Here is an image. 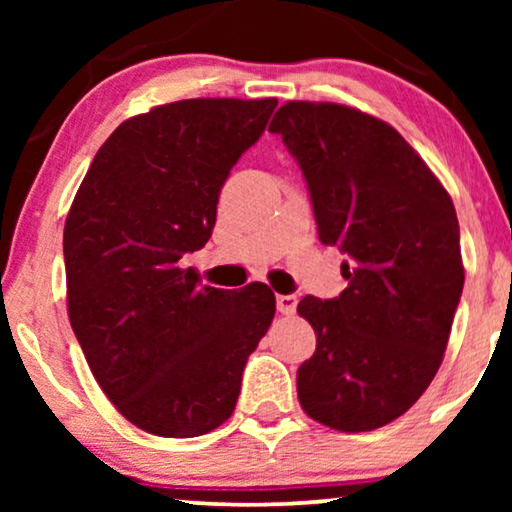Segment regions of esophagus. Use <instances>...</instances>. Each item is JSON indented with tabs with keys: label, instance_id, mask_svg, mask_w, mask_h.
<instances>
[{
	"label": "esophagus",
	"instance_id": "obj_1",
	"mask_svg": "<svg viewBox=\"0 0 512 512\" xmlns=\"http://www.w3.org/2000/svg\"><path fill=\"white\" fill-rule=\"evenodd\" d=\"M296 305H298V298L291 296V293L289 296H284V293L282 296H277V310L282 314H293L296 312Z\"/></svg>",
	"mask_w": 512,
	"mask_h": 512
}]
</instances>
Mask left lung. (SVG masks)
<instances>
[{
    "label": "left lung",
    "instance_id": "left-lung-1",
    "mask_svg": "<svg viewBox=\"0 0 512 512\" xmlns=\"http://www.w3.org/2000/svg\"><path fill=\"white\" fill-rule=\"evenodd\" d=\"M268 130L303 170L319 240L347 254V289L298 303L317 333L298 401L331 429H380L443 363L464 289L452 198L389 123L359 109L286 102Z\"/></svg>",
    "mask_w": 512,
    "mask_h": 512
}]
</instances>
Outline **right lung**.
<instances>
[{"label": "right lung", "mask_w": 512, "mask_h": 512, "mask_svg": "<svg viewBox=\"0 0 512 512\" xmlns=\"http://www.w3.org/2000/svg\"><path fill=\"white\" fill-rule=\"evenodd\" d=\"M275 107V97H198L128 118L67 214L74 335L116 410L153 436L195 438L226 422L275 317L265 284L223 291L181 268L212 237L221 188Z\"/></svg>", "instance_id": "1"}]
</instances>
